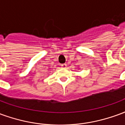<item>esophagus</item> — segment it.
I'll return each mask as SVG.
<instances>
[{
  "label": "esophagus",
  "instance_id": "esophagus-1",
  "mask_svg": "<svg viewBox=\"0 0 125 125\" xmlns=\"http://www.w3.org/2000/svg\"><path fill=\"white\" fill-rule=\"evenodd\" d=\"M61 67L62 68H67V65H66L65 63H63V64L61 65Z\"/></svg>",
  "mask_w": 125,
  "mask_h": 125
}]
</instances>
